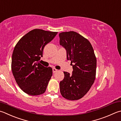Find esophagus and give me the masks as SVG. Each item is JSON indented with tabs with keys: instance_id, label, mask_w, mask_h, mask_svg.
<instances>
[{
	"instance_id": "34e87169",
	"label": "esophagus",
	"mask_w": 121,
	"mask_h": 121,
	"mask_svg": "<svg viewBox=\"0 0 121 121\" xmlns=\"http://www.w3.org/2000/svg\"><path fill=\"white\" fill-rule=\"evenodd\" d=\"M57 69H56V68H53V73H56L57 71Z\"/></svg>"
}]
</instances>
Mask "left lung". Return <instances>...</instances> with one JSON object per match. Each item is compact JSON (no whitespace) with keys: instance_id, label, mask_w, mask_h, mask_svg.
I'll return each instance as SVG.
<instances>
[{"instance_id":"1","label":"left lung","mask_w":121,"mask_h":121,"mask_svg":"<svg viewBox=\"0 0 121 121\" xmlns=\"http://www.w3.org/2000/svg\"><path fill=\"white\" fill-rule=\"evenodd\" d=\"M60 43L66 51L67 60L71 61L72 74L64 72V78L60 82V92L68 100L81 99L94 83L96 58L92 45L80 34L73 31L59 34Z\"/></svg>"}]
</instances>
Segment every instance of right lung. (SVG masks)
Wrapping results in <instances>:
<instances>
[{"label":"right lung","mask_w":121,"mask_h":121,"mask_svg":"<svg viewBox=\"0 0 121 121\" xmlns=\"http://www.w3.org/2000/svg\"><path fill=\"white\" fill-rule=\"evenodd\" d=\"M57 32L35 29L24 35L16 45L11 60V70L16 82L25 93L38 95L46 91L53 74L50 67L38 63L45 45Z\"/></svg>","instance_id":"obj_1"}]
</instances>
